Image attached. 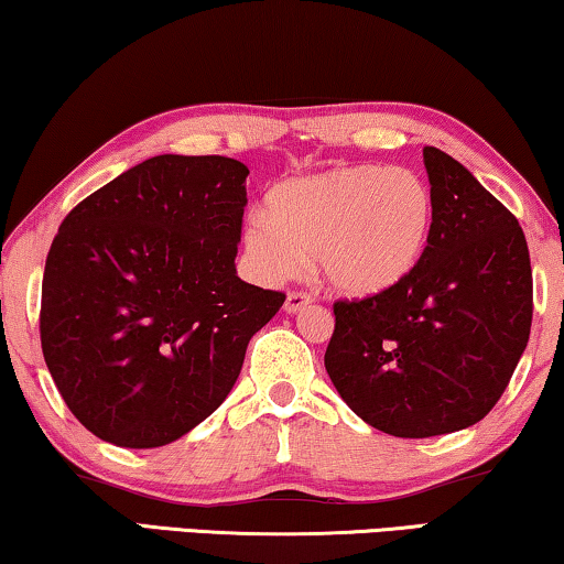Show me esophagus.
Returning <instances> with one entry per match:
<instances>
[{
    "label": "esophagus",
    "mask_w": 564,
    "mask_h": 564,
    "mask_svg": "<svg viewBox=\"0 0 564 564\" xmlns=\"http://www.w3.org/2000/svg\"><path fill=\"white\" fill-rule=\"evenodd\" d=\"M311 304V296L304 291H289V296H285V314H296V311H301L304 306Z\"/></svg>",
    "instance_id": "34e87169"
}]
</instances>
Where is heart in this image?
I'll use <instances>...</instances> for the list:
<instances>
[{"label": "heart", "mask_w": 564, "mask_h": 564, "mask_svg": "<svg viewBox=\"0 0 564 564\" xmlns=\"http://www.w3.org/2000/svg\"><path fill=\"white\" fill-rule=\"evenodd\" d=\"M265 209L250 213L246 253L263 279L296 275L316 256L322 279L351 299L405 281L435 223L431 184L413 170L341 164L281 182Z\"/></svg>", "instance_id": "obj_1"}]
</instances>
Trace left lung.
I'll return each mask as SVG.
<instances>
[{
  "label": "left lung",
  "mask_w": 564,
  "mask_h": 564,
  "mask_svg": "<svg viewBox=\"0 0 564 564\" xmlns=\"http://www.w3.org/2000/svg\"><path fill=\"white\" fill-rule=\"evenodd\" d=\"M435 223L405 281L334 304L324 365L377 431L431 438L491 413L532 329V263L519 220L464 164L423 149Z\"/></svg>",
  "instance_id": "1"
}]
</instances>
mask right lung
<instances>
[{
    "label": "right lung",
    "mask_w": 564,
    "mask_h": 564,
    "mask_svg": "<svg viewBox=\"0 0 564 564\" xmlns=\"http://www.w3.org/2000/svg\"><path fill=\"white\" fill-rule=\"evenodd\" d=\"M248 166L162 154L78 202L50 246L40 341L70 413L121 448L213 415L285 293L235 273Z\"/></svg>",
    "instance_id": "add662e5"
}]
</instances>
